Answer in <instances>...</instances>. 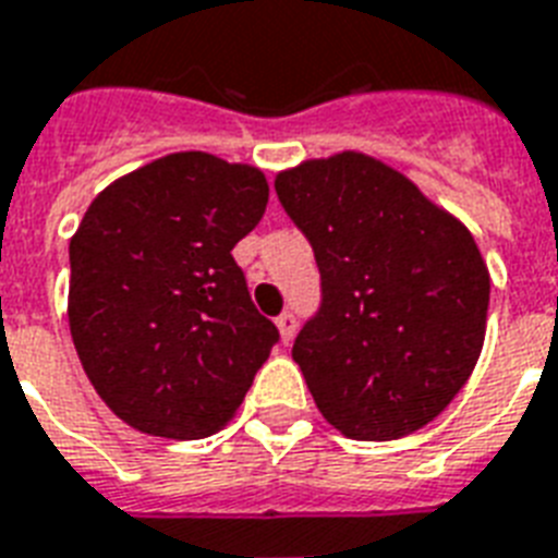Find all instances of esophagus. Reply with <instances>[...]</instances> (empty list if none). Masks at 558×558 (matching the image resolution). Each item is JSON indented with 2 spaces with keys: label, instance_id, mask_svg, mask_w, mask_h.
Returning <instances> with one entry per match:
<instances>
[{
  "label": "esophagus",
  "instance_id": "1",
  "mask_svg": "<svg viewBox=\"0 0 558 558\" xmlns=\"http://www.w3.org/2000/svg\"><path fill=\"white\" fill-rule=\"evenodd\" d=\"M275 324H278L280 341H283V344H289V341L295 339V327H298L295 315H292V313H280L278 318H275Z\"/></svg>",
  "mask_w": 558,
  "mask_h": 558
}]
</instances>
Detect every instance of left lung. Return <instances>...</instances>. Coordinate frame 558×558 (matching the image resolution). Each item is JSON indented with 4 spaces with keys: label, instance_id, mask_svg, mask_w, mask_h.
<instances>
[{
    "label": "left lung",
    "instance_id": "obj_1",
    "mask_svg": "<svg viewBox=\"0 0 558 558\" xmlns=\"http://www.w3.org/2000/svg\"><path fill=\"white\" fill-rule=\"evenodd\" d=\"M275 191L322 271V310L292 348L318 411L350 440L420 432L484 348L489 269L472 231L356 150L280 170Z\"/></svg>",
    "mask_w": 558,
    "mask_h": 558
}]
</instances>
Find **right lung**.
Returning a JSON list of instances; mask_svg holds the SVG:
<instances>
[{"label":"right lung","instance_id":"1","mask_svg":"<svg viewBox=\"0 0 558 558\" xmlns=\"http://www.w3.org/2000/svg\"><path fill=\"white\" fill-rule=\"evenodd\" d=\"M266 202L260 168L187 150L116 179L83 214L69 330L92 388L135 432H219L269 359L278 327L231 257Z\"/></svg>","mask_w":558,"mask_h":558}]
</instances>
